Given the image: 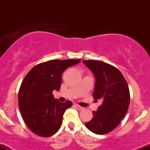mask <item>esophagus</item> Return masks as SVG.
I'll list each match as a JSON object with an SVG mask.
<instances>
[{
	"mask_svg": "<svg viewBox=\"0 0 150 150\" xmlns=\"http://www.w3.org/2000/svg\"><path fill=\"white\" fill-rule=\"evenodd\" d=\"M74 106H75V108H76L77 109H78V110H83V108H84L83 107H82V106H79V105H77V104H75Z\"/></svg>",
	"mask_w": 150,
	"mask_h": 150,
	"instance_id": "34e87169",
	"label": "esophagus"
}]
</instances>
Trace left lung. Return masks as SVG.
<instances>
[{"mask_svg":"<svg viewBox=\"0 0 150 150\" xmlns=\"http://www.w3.org/2000/svg\"><path fill=\"white\" fill-rule=\"evenodd\" d=\"M82 62L95 77L93 97L102 101L97 111H93L92 119L85 125L94 133L106 134L118 126L128 111L130 104L128 85L116 67L94 60Z\"/></svg>","mask_w":150,"mask_h":150,"instance_id":"obj_1","label":"left lung"}]
</instances>
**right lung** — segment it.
Here are the masks:
<instances>
[{
    "label": "right lung",
    "mask_w": 150,
    "mask_h": 150,
    "mask_svg": "<svg viewBox=\"0 0 150 150\" xmlns=\"http://www.w3.org/2000/svg\"><path fill=\"white\" fill-rule=\"evenodd\" d=\"M80 61L44 62L35 65L24 78L18 93L19 108L25 124L36 135L49 137L61 128L63 113L73 103L61 102L54 99L52 92L61 89L63 72Z\"/></svg>",
    "instance_id": "right-lung-1"
}]
</instances>
